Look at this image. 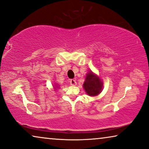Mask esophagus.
<instances>
[{
  "label": "esophagus",
  "mask_w": 149,
  "mask_h": 149,
  "mask_svg": "<svg viewBox=\"0 0 149 149\" xmlns=\"http://www.w3.org/2000/svg\"><path fill=\"white\" fill-rule=\"evenodd\" d=\"M70 83L71 85H72V86H76L77 83V81L74 80V79H71V80H70Z\"/></svg>",
  "instance_id": "34e87169"
}]
</instances>
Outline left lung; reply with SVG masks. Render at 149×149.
<instances>
[{"label":"left lung","mask_w":149,"mask_h":149,"mask_svg":"<svg viewBox=\"0 0 149 149\" xmlns=\"http://www.w3.org/2000/svg\"><path fill=\"white\" fill-rule=\"evenodd\" d=\"M83 87L89 96H97L102 91L103 82L98 75L89 70L85 76Z\"/></svg>","instance_id":"1"}]
</instances>
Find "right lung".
Wrapping results in <instances>:
<instances>
[{"mask_svg":"<svg viewBox=\"0 0 149 149\" xmlns=\"http://www.w3.org/2000/svg\"><path fill=\"white\" fill-rule=\"evenodd\" d=\"M55 85H54V89L55 91H56L57 89H59V87H60V85H58V84H56V83H54Z\"/></svg>","mask_w":149,"mask_h":149,"instance_id":"obj_1","label":"right lung"}]
</instances>
